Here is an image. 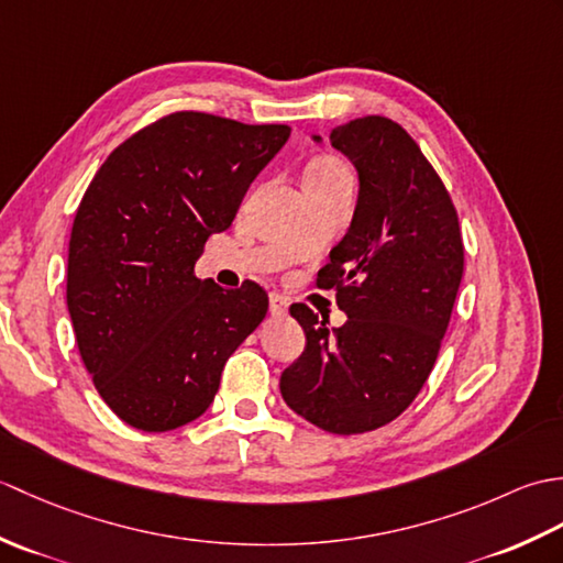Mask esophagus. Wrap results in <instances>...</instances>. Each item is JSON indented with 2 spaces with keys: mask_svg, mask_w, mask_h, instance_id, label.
<instances>
[{
  "mask_svg": "<svg viewBox=\"0 0 563 563\" xmlns=\"http://www.w3.org/2000/svg\"><path fill=\"white\" fill-rule=\"evenodd\" d=\"M288 305L290 300L280 292H271V314L273 317H283L285 312H288Z\"/></svg>",
  "mask_w": 563,
  "mask_h": 563,
  "instance_id": "34e87169",
  "label": "esophagus"
}]
</instances>
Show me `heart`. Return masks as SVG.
<instances>
[{
	"label": "heart",
	"mask_w": 563,
	"mask_h": 563,
	"mask_svg": "<svg viewBox=\"0 0 563 563\" xmlns=\"http://www.w3.org/2000/svg\"><path fill=\"white\" fill-rule=\"evenodd\" d=\"M345 174H349V169H345L343 162H339L336 157H319L307 172L309 178H336Z\"/></svg>",
	"instance_id": "b5f03b06"
}]
</instances>
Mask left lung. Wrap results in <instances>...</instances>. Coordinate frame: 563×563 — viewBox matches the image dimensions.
Returning a JSON list of instances; mask_svg holds the SVG:
<instances>
[{
	"mask_svg": "<svg viewBox=\"0 0 563 563\" xmlns=\"http://www.w3.org/2000/svg\"><path fill=\"white\" fill-rule=\"evenodd\" d=\"M329 142L353 162L361 190L317 285L336 290L349 319L329 329L307 305L290 307L307 345L280 375V391L309 423L355 435L394 421L426 385L462 283L464 244L445 184L399 123L355 118Z\"/></svg>",
	"mask_w": 563,
	"mask_h": 563,
	"instance_id": "8db88e82",
	"label": "left lung"
}]
</instances>
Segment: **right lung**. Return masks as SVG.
I'll return each instance as SVG.
<instances>
[{
    "mask_svg": "<svg viewBox=\"0 0 563 563\" xmlns=\"http://www.w3.org/2000/svg\"><path fill=\"white\" fill-rule=\"evenodd\" d=\"M288 137V125L178 111L91 178L71 224L67 309L84 367L128 426L164 433L206 413L227 357L266 317L261 285L224 290L196 261Z\"/></svg>",
    "mask_w": 563,
    "mask_h": 563,
    "instance_id": "right-lung-1",
    "label": "right lung"
}]
</instances>
